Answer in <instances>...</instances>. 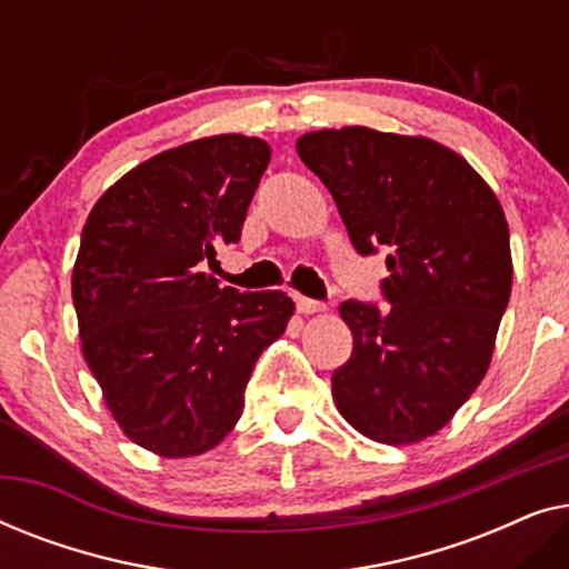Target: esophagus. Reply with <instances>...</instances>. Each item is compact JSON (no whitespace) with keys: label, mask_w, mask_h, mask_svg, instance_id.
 <instances>
[{"label":"esophagus","mask_w":569,"mask_h":569,"mask_svg":"<svg viewBox=\"0 0 569 569\" xmlns=\"http://www.w3.org/2000/svg\"><path fill=\"white\" fill-rule=\"evenodd\" d=\"M295 302H298V310L302 316H313V313H321V310H326L323 302L302 298V295H295Z\"/></svg>","instance_id":"34e87169"}]
</instances>
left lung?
<instances>
[{"instance_id":"obj_1","label":"left lung","mask_w":569,"mask_h":569,"mask_svg":"<svg viewBox=\"0 0 569 569\" xmlns=\"http://www.w3.org/2000/svg\"><path fill=\"white\" fill-rule=\"evenodd\" d=\"M298 154L337 201L362 256L388 251L391 310L345 300L352 357L333 370L339 415L365 438L411 446L477 391L508 308V220L450 147L368 127L308 131Z\"/></svg>"}]
</instances>
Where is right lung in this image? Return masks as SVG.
<instances>
[{"label":"right lung","mask_w":569,"mask_h":569,"mask_svg":"<svg viewBox=\"0 0 569 569\" xmlns=\"http://www.w3.org/2000/svg\"><path fill=\"white\" fill-rule=\"evenodd\" d=\"M271 150L217 134L139 162L96 201L72 269L82 355L131 442L193 458L243 415L253 365L295 313L282 290L201 271L240 240Z\"/></svg>","instance_id":"add662e5"}]
</instances>
